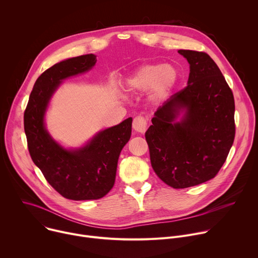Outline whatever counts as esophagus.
<instances>
[{
    "label": "esophagus",
    "mask_w": 258,
    "mask_h": 258,
    "mask_svg": "<svg viewBox=\"0 0 258 258\" xmlns=\"http://www.w3.org/2000/svg\"><path fill=\"white\" fill-rule=\"evenodd\" d=\"M147 119L141 115L137 116L134 118V121H133V127L136 132L138 133H141V134H144L147 130Z\"/></svg>",
    "instance_id": "obj_1"
}]
</instances>
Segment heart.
I'll use <instances>...</instances> for the list:
<instances>
[{
	"label": "heart",
	"instance_id": "heart-1",
	"mask_svg": "<svg viewBox=\"0 0 258 258\" xmlns=\"http://www.w3.org/2000/svg\"><path fill=\"white\" fill-rule=\"evenodd\" d=\"M177 79V70L170 64H145L127 79L125 88L132 94L149 90L148 99L150 102L158 103L168 96Z\"/></svg>",
	"mask_w": 258,
	"mask_h": 258
}]
</instances>
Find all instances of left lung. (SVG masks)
<instances>
[{"label":"left lung","mask_w":258,"mask_h":258,"mask_svg":"<svg viewBox=\"0 0 258 258\" xmlns=\"http://www.w3.org/2000/svg\"><path fill=\"white\" fill-rule=\"evenodd\" d=\"M177 52L190 64L188 86L157 109L145 137L155 173L183 189L213 178L224 165L235 139V101L208 54Z\"/></svg>","instance_id":"left-lung-1"}]
</instances>
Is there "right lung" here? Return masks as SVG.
I'll list each match as a JSON object with an SVG mask.
<instances>
[{
  "instance_id": "obj_1",
  "label": "right lung",
  "mask_w": 258,
  "mask_h": 258,
  "mask_svg": "<svg viewBox=\"0 0 258 258\" xmlns=\"http://www.w3.org/2000/svg\"><path fill=\"white\" fill-rule=\"evenodd\" d=\"M94 54L61 61L39 77L24 111V132L33 163L50 185L70 200H96L114 186L119 154L132 135L133 118L99 132L81 148L66 149L45 126L49 102L62 81L93 68Z\"/></svg>"
}]
</instances>
